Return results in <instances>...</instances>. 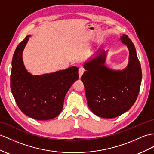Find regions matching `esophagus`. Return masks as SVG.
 Returning <instances> with one entry per match:
<instances>
[{"label": "esophagus", "instance_id": "obj_1", "mask_svg": "<svg viewBox=\"0 0 154 154\" xmlns=\"http://www.w3.org/2000/svg\"><path fill=\"white\" fill-rule=\"evenodd\" d=\"M84 72H85V69H84V67H80L79 70H78V74H79V77H80V78H81L82 75L84 74Z\"/></svg>", "mask_w": 154, "mask_h": 154}]
</instances>
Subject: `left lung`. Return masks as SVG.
<instances>
[{"mask_svg": "<svg viewBox=\"0 0 154 154\" xmlns=\"http://www.w3.org/2000/svg\"><path fill=\"white\" fill-rule=\"evenodd\" d=\"M120 40L129 51L125 69L114 70L107 68L104 65L106 52L98 50L95 58L84 63L86 71L81 77L89 109L103 118L118 117L128 111L140 91L142 70L135 47L126 35H123Z\"/></svg>", "mask_w": 154, "mask_h": 154, "instance_id": "1", "label": "left lung"}]
</instances>
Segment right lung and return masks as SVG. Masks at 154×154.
<instances>
[{"label": "right lung", "mask_w": 154, "mask_h": 154, "mask_svg": "<svg viewBox=\"0 0 154 154\" xmlns=\"http://www.w3.org/2000/svg\"><path fill=\"white\" fill-rule=\"evenodd\" d=\"M30 36H26L15 50L10 88L18 107L23 114L37 120H48L57 117L61 112L67 91L79 78L78 68L71 66L37 76L28 72L22 53Z\"/></svg>", "instance_id": "obj_1"}]
</instances>
